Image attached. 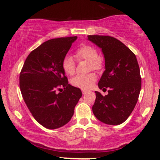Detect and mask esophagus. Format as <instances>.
<instances>
[{
	"label": "esophagus",
	"mask_w": 160,
	"mask_h": 160,
	"mask_svg": "<svg viewBox=\"0 0 160 160\" xmlns=\"http://www.w3.org/2000/svg\"><path fill=\"white\" fill-rule=\"evenodd\" d=\"M88 91L86 90H82V94H85V93H86Z\"/></svg>",
	"instance_id": "esophagus-1"
}]
</instances>
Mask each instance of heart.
I'll list each match as a JSON object with an SVG mask.
<instances>
[{
    "mask_svg": "<svg viewBox=\"0 0 160 160\" xmlns=\"http://www.w3.org/2000/svg\"><path fill=\"white\" fill-rule=\"evenodd\" d=\"M78 59H84L89 62L90 68L95 70H99L103 67V61L98 57V53L96 49L90 45H82L75 54ZM62 67L64 72L68 75H73L75 72V63L71 56H66L64 58ZM96 75L94 73H90L85 75H77L72 78L71 83L74 86L81 88L82 90L90 89L96 81Z\"/></svg>",
    "mask_w": 160,
    "mask_h": 160,
    "instance_id": "obj_1",
    "label": "heart"
}]
</instances>
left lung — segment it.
<instances>
[{
    "label": "left lung",
    "mask_w": 160,
    "mask_h": 160,
    "mask_svg": "<svg viewBox=\"0 0 160 160\" xmlns=\"http://www.w3.org/2000/svg\"><path fill=\"white\" fill-rule=\"evenodd\" d=\"M88 40L101 49L105 71L98 85L108 94L95 91L92 112L98 120L108 125H119L132 113L142 86L140 70L135 54L124 44L109 36L89 35Z\"/></svg>",
    "instance_id": "obj_1"
}]
</instances>
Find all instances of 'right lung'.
Segmentation results:
<instances>
[{
	"label": "right lung",
	"mask_w": 160,
	"mask_h": 160,
	"mask_svg": "<svg viewBox=\"0 0 160 160\" xmlns=\"http://www.w3.org/2000/svg\"><path fill=\"white\" fill-rule=\"evenodd\" d=\"M78 37L49 39L31 52L20 74L23 101L44 127L55 129L67 124L82 96L80 89L68 84L62 63ZM64 87L57 94L56 88Z\"/></svg>",
	"instance_id": "1"
}]
</instances>
